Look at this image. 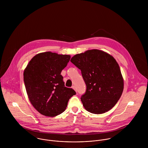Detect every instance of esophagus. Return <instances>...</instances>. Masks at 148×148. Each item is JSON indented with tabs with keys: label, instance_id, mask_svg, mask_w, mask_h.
I'll return each instance as SVG.
<instances>
[{
	"label": "esophagus",
	"instance_id": "34e87169",
	"mask_svg": "<svg viewBox=\"0 0 148 148\" xmlns=\"http://www.w3.org/2000/svg\"><path fill=\"white\" fill-rule=\"evenodd\" d=\"M72 88H73V89L76 92H77V89H76V86H72Z\"/></svg>",
	"mask_w": 148,
	"mask_h": 148
}]
</instances>
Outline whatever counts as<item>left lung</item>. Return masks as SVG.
<instances>
[{
  "label": "left lung",
  "mask_w": 148,
  "mask_h": 148,
  "mask_svg": "<svg viewBox=\"0 0 148 148\" xmlns=\"http://www.w3.org/2000/svg\"><path fill=\"white\" fill-rule=\"evenodd\" d=\"M71 62L81 70L86 86L81 100L87 111L101 114L116 104L123 92L124 80L112 56L92 49L75 55Z\"/></svg>",
  "instance_id": "left-lung-1"
}]
</instances>
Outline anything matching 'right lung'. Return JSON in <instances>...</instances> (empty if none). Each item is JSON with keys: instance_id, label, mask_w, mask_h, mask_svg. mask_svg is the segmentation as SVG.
Here are the masks:
<instances>
[{"instance_id": "obj_1", "label": "right lung", "mask_w": 148, "mask_h": 148, "mask_svg": "<svg viewBox=\"0 0 148 148\" xmlns=\"http://www.w3.org/2000/svg\"><path fill=\"white\" fill-rule=\"evenodd\" d=\"M70 55L51 52L35 55L24 71V82L28 99L42 115L58 116L65 110L69 99L76 94L64 85L61 72L67 65Z\"/></svg>"}]
</instances>
